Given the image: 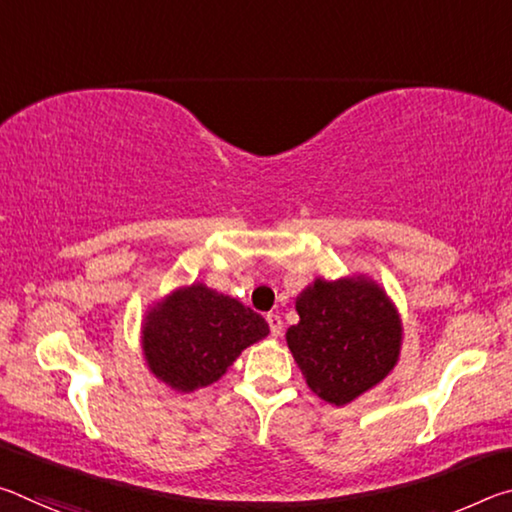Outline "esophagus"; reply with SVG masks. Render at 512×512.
<instances>
[{
  "label": "esophagus",
  "mask_w": 512,
  "mask_h": 512,
  "mask_svg": "<svg viewBox=\"0 0 512 512\" xmlns=\"http://www.w3.org/2000/svg\"><path fill=\"white\" fill-rule=\"evenodd\" d=\"M266 323L271 327V336H280L282 334V318L277 314H268Z\"/></svg>",
  "instance_id": "obj_1"
}]
</instances>
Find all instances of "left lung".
I'll return each instance as SVG.
<instances>
[{"label": "left lung", "instance_id": "left-lung-1", "mask_svg": "<svg viewBox=\"0 0 512 512\" xmlns=\"http://www.w3.org/2000/svg\"><path fill=\"white\" fill-rule=\"evenodd\" d=\"M300 323L287 343L311 391L329 404H348L379 384L397 363L402 325L375 282L316 280L296 302Z\"/></svg>", "mask_w": 512, "mask_h": 512}]
</instances>
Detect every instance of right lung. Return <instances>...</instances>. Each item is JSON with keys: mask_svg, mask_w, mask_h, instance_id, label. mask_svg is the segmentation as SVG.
I'll return each mask as SVG.
<instances>
[{"mask_svg": "<svg viewBox=\"0 0 512 512\" xmlns=\"http://www.w3.org/2000/svg\"><path fill=\"white\" fill-rule=\"evenodd\" d=\"M266 334V320L253 309L192 284L146 316L144 354L155 377L189 393L210 386L241 350Z\"/></svg>", "mask_w": 512, "mask_h": 512, "instance_id": "obj_1", "label": "right lung"}]
</instances>
